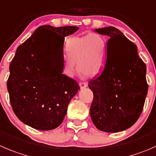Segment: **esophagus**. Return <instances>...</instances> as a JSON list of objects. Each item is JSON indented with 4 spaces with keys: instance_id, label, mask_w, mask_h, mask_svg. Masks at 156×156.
I'll use <instances>...</instances> for the list:
<instances>
[{
    "instance_id": "34e87169",
    "label": "esophagus",
    "mask_w": 156,
    "mask_h": 156,
    "mask_svg": "<svg viewBox=\"0 0 156 156\" xmlns=\"http://www.w3.org/2000/svg\"><path fill=\"white\" fill-rule=\"evenodd\" d=\"M79 86H80V87H81V89L85 88V87L87 86V83H85V82H80L79 83Z\"/></svg>"
}]
</instances>
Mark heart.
I'll list each match as a JSON object with an SVG mask.
<instances>
[{
	"label": "heart",
	"mask_w": 156,
	"mask_h": 156,
	"mask_svg": "<svg viewBox=\"0 0 156 156\" xmlns=\"http://www.w3.org/2000/svg\"><path fill=\"white\" fill-rule=\"evenodd\" d=\"M65 53L67 58L63 62V72L67 76L75 75V63L80 73L87 77L94 76L105 64L107 43L98 33L73 36L66 40Z\"/></svg>",
	"instance_id": "b5f03b06"
}]
</instances>
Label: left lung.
<instances>
[{
    "instance_id": "1",
    "label": "left lung",
    "mask_w": 156,
    "mask_h": 156,
    "mask_svg": "<svg viewBox=\"0 0 156 156\" xmlns=\"http://www.w3.org/2000/svg\"><path fill=\"white\" fill-rule=\"evenodd\" d=\"M109 36L107 61L99 76L89 81L94 99L90 118L99 130L117 133L131 127L140 117L148 92L146 66L137 47L118 29H96Z\"/></svg>"
}]
</instances>
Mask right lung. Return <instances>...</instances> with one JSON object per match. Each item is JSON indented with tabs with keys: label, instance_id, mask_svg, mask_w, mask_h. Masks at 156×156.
<instances>
[{
	"label": "right lung",
	"instance_id": "add662e5",
	"mask_svg": "<svg viewBox=\"0 0 156 156\" xmlns=\"http://www.w3.org/2000/svg\"><path fill=\"white\" fill-rule=\"evenodd\" d=\"M78 30L41 26L18 46L12 59L7 83L10 104L18 119L34 129L58 127L80 89L62 74L65 37Z\"/></svg>",
	"mask_w": 156,
	"mask_h": 156
}]
</instances>
